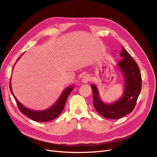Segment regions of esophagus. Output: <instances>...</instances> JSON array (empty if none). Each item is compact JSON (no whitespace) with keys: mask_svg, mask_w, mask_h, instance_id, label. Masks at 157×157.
<instances>
[{"mask_svg":"<svg viewBox=\"0 0 157 157\" xmlns=\"http://www.w3.org/2000/svg\"><path fill=\"white\" fill-rule=\"evenodd\" d=\"M90 80V75H85L83 76V77L82 78V82L84 84L86 83H88L89 81Z\"/></svg>","mask_w":157,"mask_h":157,"instance_id":"34e87169","label":"esophagus"}]
</instances>
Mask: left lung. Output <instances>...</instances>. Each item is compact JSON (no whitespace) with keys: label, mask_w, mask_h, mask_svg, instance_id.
I'll return each instance as SVG.
<instances>
[{"label":"left lung","mask_w":157,"mask_h":157,"mask_svg":"<svg viewBox=\"0 0 157 157\" xmlns=\"http://www.w3.org/2000/svg\"><path fill=\"white\" fill-rule=\"evenodd\" d=\"M120 56L122 59L117 67L121 71L124 82L121 97L113 103H105L99 97L96 85H91L94 108L101 116L109 119H119L131 113L141 90V76L138 65L122 46Z\"/></svg>","instance_id":"obj_1"}]
</instances>
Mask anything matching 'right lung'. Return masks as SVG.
<instances>
[{
    "instance_id": "right-lung-1",
    "label": "right lung",
    "mask_w": 157,
    "mask_h": 157,
    "mask_svg": "<svg viewBox=\"0 0 157 157\" xmlns=\"http://www.w3.org/2000/svg\"><path fill=\"white\" fill-rule=\"evenodd\" d=\"M21 56L17 59V61L21 58ZM15 64H14V65H15ZM73 88H74V85H70V86L66 88L60 95V96L58 98V100H57L54 105L51 106L50 107L48 108L47 109H45V110L35 111L25 107L22 103H21L17 100V99L14 96V95L13 94L12 86H11V82H10V91L12 92V96H13L14 99H15L20 111L23 114H24V115L27 117H29L33 121H35L36 122L50 121L58 117L60 115L61 113L63 111L65 107V102L67 101V99L69 96V95L71 92H72Z\"/></svg>"
}]
</instances>
